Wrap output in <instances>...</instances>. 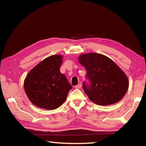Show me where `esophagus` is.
<instances>
[{
  "label": "esophagus",
  "mask_w": 146,
  "mask_h": 146,
  "mask_svg": "<svg viewBox=\"0 0 146 146\" xmlns=\"http://www.w3.org/2000/svg\"><path fill=\"white\" fill-rule=\"evenodd\" d=\"M81 87H82V84L81 83H79L78 85H76V86H75V88H76V89H80V88H81Z\"/></svg>",
  "instance_id": "esophagus-1"
}]
</instances>
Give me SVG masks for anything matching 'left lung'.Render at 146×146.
Wrapping results in <instances>:
<instances>
[{"mask_svg": "<svg viewBox=\"0 0 146 146\" xmlns=\"http://www.w3.org/2000/svg\"><path fill=\"white\" fill-rule=\"evenodd\" d=\"M78 61L86 68L84 92L94 103L100 106L113 104L120 101L129 87L127 76L111 59L91 53L81 55Z\"/></svg>", "mask_w": 146, "mask_h": 146, "instance_id": "obj_1", "label": "left lung"}]
</instances>
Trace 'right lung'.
<instances>
[{"instance_id":"obj_1","label":"right lung","mask_w":146,"mask_h":146,"mask_svg":"<svg viewBox=\"0 0 146 146\" xmlns=\"http://www.w3.org/2000/svg\"><path fill=\"white\" fill-rule=\"evenodd\" d=\"M62 56H49L32 69L24 80V90L34 105L46 110H55L62 104L72 89L60 72Z\"/></svg>"}]
</instances>
